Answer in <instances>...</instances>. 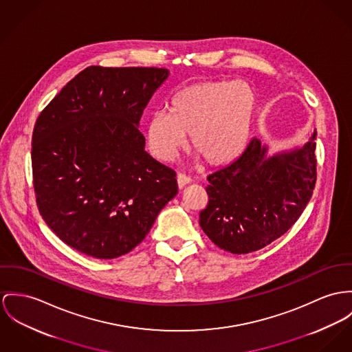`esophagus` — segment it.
Instances as JSON below:
<instances>
[{
    "label": "esophagus",
    "mask_w": 352,
    "mask_h": 352,
    "mask_svg": "<svg viewBox=\"0 0 352 352\" xmlns=\"http://www.w3.org/2000/svg\"><path fill=\"white\" fill-rule=\"evenodd\" d=\"M191 177L189 175H186V174H184V173H179L178 175H177V182H178V186H179V189H182L184 186H186L188 184H191Z\"/></svg>",
    "instance_id": "esophagus-1"
}]
</instances>
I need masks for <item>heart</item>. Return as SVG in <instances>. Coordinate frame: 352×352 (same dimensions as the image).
Instances as JSON below:
<instances>
[{
  "label": "heart",
  "instance_id": "b5f03b06",
  "mask_svg": "<svg viewBox=\"0 0 352 352\" xmlns=\"http://www.w3.org/2000/svg\"><path fill=\"white\" fill-rule=\"evenodd\" d=\"M257 98L243 81H199L178 91L168 112L148 116L146 139L151 154L170 161L189 136V148L209 166H223L243 154Z\"/></svg>",
  "mask_w": 352,
  "mask_h": 352
}]
</instances>
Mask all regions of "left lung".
Listing matches in <instances>:
<instances>
[{"mask_svg":"<svg viewBox=\"0 0 352 352\" xmlns=\"http://www.w3.org/2000/svg\"><path fill=\"white\" fill-rule=\"evenodd\" d=\"M316 131L301 148L267 157L253 138L243 154L208 177L209 202L199 225L218 248L233 254L263 249L301 216L316 184Z\"/></svg>","mask_w":352,"mask_h":352,"instance_id":"8db88e82","label":"left lung"}]
</instances>
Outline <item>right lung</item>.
<instances>
[{
    "label": "right lung",
    "instance_id": "add662e5",
    "mask_svg": "<svg viewBox=\"0 0 352 352\" xmlns=\"http://www.w3.org/2000/svg\"><path fill=\"white\" fill-rule=\"evenodd\" d=\"M168 71L82 69L38 115L32 171L54 234L95 258L131 252L178 192L175 171L144 151L138 124Z\"/></svg>",
    "mask_w": 352,
    "mask_h": 352
}]
</instances>
